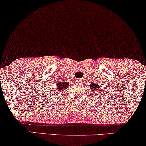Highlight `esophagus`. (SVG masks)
Returning <instances> with one entry per match:
<instances>
[{
  "mask_svg": "<svg viewBox=\"0 0 146 146\" xmlns=\"http://www.w3.org/2000/svg\"><path fill=\"white\" fill-rule=\"evenodd\" d=\"M78 82H80V80H78Z\"/></svg>",
  "mask_w": 146,
  "mask_h": 146,
  "instance_id": "obj_1",
  "label": "esophagus"
}]
</instances>
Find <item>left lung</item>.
Wrapping results in <instances>:
<instances>
[{
  "mask_svg": "<svg viewBox=\"0 0 146 146\" xmlns=\"http://www.w3.org/2000/svg\"><path fill=\"white\" fill-rule=\"evenodd\" d=\"M90 86H91V85H90ZM97 88H98V87H97ZM93 89V88H92ZM96 89V88H95ZM97 90H99V89H96Z\"/></svg>",
  "mask_w": 146,
  "mask_h": 146,
  "instance_id": "1",
  "label": "left lung"
}]
</instances>
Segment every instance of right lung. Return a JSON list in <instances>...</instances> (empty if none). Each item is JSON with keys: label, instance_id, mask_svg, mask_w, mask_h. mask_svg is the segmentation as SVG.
Returning <instances> with one entry per match:
<instances>
[{"label": "right lung", "instance_id": "obj_1", "mask_svg": "<svg viewBox=\"0 0 146 146\" xmlns=\"http://www.w3.org/2000/svg\"><path fill=\"white\" fill-rule=\"evenodd\" d=\"M56 86H57V90H59L60 91H61L62 90H65L66 89L68 88V84L66 83L65 82H60L56 84Z\"/></svg>", "mask_w": 146, "mask_h": 146}]
</instances>
